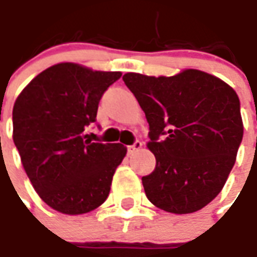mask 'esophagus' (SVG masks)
Instances as JSON below:
<instances>
[{
  "label": "esophagus",
  "mask_w": 257,
  "mask_h": 257,
  "mask_svg": "<svg viewBox=\"0 0 257 257\" xmlns=\"http://www.w3.org/2000/svg\"><path fill=\"white\" fill-rule=\"evenodd\" d=\"M141 147H143V143H141V141H134V144H133V145H130V147H128V152H130V154H133V152H136V151H140V149H141Z\"/></svg>",
  "instance_id": "obj_1"
}]
</instances>
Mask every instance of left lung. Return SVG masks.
Returning <instances> with one entry per match:
<instances>
[{
  "mask_svg": "<svg viewBox=\"0 0 257 257\" xmlns=\"http://www.w3.org/2000/svg\"><path fill=\"white\" fill-rule=\"evenodd\" d=\"M124 84L149 123L155 170L143 177L147 198L166 212L201 210L223 190L243 136L236 92L195 69L172 77L125 73Z\"/></svg>",
  "mask_w": 257,
  "mask_h": 257,
  "instance_id": "1",
  "label": "left lung"
}]
</instances>
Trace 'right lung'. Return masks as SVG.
<instances>
[{"mask_svg":"<svg viewBox=\"0 0 257 257\" xmlns=\"http://www.w3.org/2000/svg\"><path fill=\"white\" fill-rule=\"evenodd\" d=\"M120 76L58 63L36 76L16 99L14 143L22 165L40 198L58 212L88 213L108 198L127 149L91 143L84 130L96 121L103 92Z\"/></svg>","mask_w":257,"mask_h":257,"instance_id":"right-lung-1","label":"right lung"}]
</instances>
